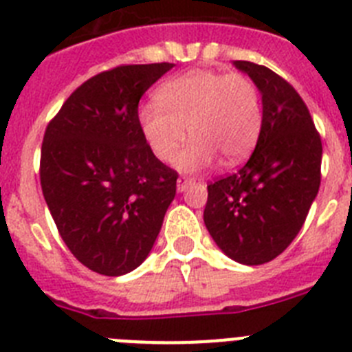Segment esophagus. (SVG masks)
I'll return each mask as SVG.
<instances>
[{"label":"esophagus","instance_id":"34e87169","mask_svg":"<svg viewBox=\"0 0 352 352\" xmlns=\"http://www.w3.org/2000/svg\"><path fill=\"white\" fill-rule=\"evenodd\" d=\"M192 183H196L192 178H185V176H179L178 182H176V188H178V192H185L188 187H190Z\"/></svg>","mask_w":352,"mask_h":352}]
</instances>
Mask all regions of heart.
I'll return each instance as SVG.
<instances>
[{
	"mask_svg": "<svg viewBox=\"0 0 352 352\" xmlns=\"http://www.w3.org/2000/svg\"><path fill=\"white\" fill-rule=\"evenodd\" d=\"M155 98L139 108L137 121L158 162H173L187 133L192 140L176 162L185 173L206 169L217 156L226 165L239 164L256 146L262 98L244 74L199 69L165 82Z\"/></svg>",
	"mask_w": 352,
	"mask_h": 352,
	"instance_id": "obj_1",
	"label": "heart"
}]
</instances>
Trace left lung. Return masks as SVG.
Masks as SVG:
<instances>
[{"instance_id":"obj_1","label":"left lung","mask_w":352,"mask_h":352,"mask_svg":"<svg viewBox=\"0 0 352 352\" xmlns=\"http://www.w3.org/2000/svg\"><path fill=\"white\" fill-rule=\"evenodd\" d=\"M262 94L263 121L242 169L208 185L205 224L222 253L262 265L297 236L320 187L322 142L301 96L265 65L233 62Z\"/></svg>"}]
</instances>
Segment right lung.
I'll use <instances>...</instances> for the list:
<instances>
[{
	"label": "right lung",
	"mask_w": 352,
	"mask_h": 352,
	"mask_svg": "<svg viewBox=\"0 0 352 352\" xmlns=\"http://www.w3.org/2000/svg\"><path fill=\"white\" fill-rule=\"evenodd\" d=\"M174 64L121 65L78 87L47 124L41 187L78 262L122 276L140 265L176 196L178 173L153 156L139 101Z\"/></svg>",
	"instance_id": "1"
}]
</instances>
